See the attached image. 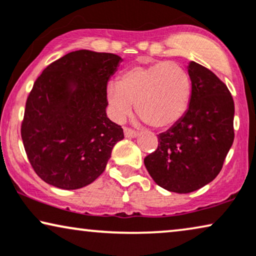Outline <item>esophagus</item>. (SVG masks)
I'll use <instances>...</instances> for the list:
<instances>
[{"label":"esophagus","mask_w":256,"mask_h":256,"mask_svg":"<svg viewBox=\"0 0 256 256\" xmlns=\"http://www.w3.org/2000/svg\"><path fill=\"white\" fill-rule=\"evenodd\" d=\"M124 134L126 138H136L138 136L137 132L131 130V128H124Z\"/></svg>","instance_id":"1"}]
</instances>
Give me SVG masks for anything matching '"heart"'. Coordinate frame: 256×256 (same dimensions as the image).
Wrapping results in <instances>:
<instances>
[{
    "label": "heart",
    "instance_id": "obj_1",
    "mask_svg": "<svg viewBox=\"0 0 256 256\" xmlns=\"http://www.w3.org/2000/svg\"><path fill=\"white\" fill-rule=\"evenodd\" d=\"M106 98L117 120L134 110L156 128L172 126L185 114L190 98L188 74L178 64L156 62L126 69L118 83H110Z\"/></svg>",
    "mask_w": 256,
    "mask_h": 256
}]
</instances>
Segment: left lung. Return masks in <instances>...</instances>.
Wrapping results in <instances>:
<instances>
[{
  "label": "left lung",
  "mask_w": 256,
  "mask_h": 256,
  "mask_svg": "<svg viewBox=\"0 0 256 256\" xmlns=\"http://www.w3.org/2000/svg\"><path fill=\"white\" fill-rule=\"evenodd\" d=\"M187 69L188 108L158 134V148L144 159L156 185L176 193H190L216 179L234 140V100L226 84L196 62Z\"/></svg>",
  "instance_id": "left-lung-1"
}]
</instances>
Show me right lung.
Wrapping results in <instances>:
<instances>
[{
  "instance_id": "obj_1",
  "label": "right lung",
  "mask_w": 256,
  "mask_h": 256,
  "mask_svg": "<svg viewBox=\"0 0 256 256\" xmlns=\"http://www.w3.org/2000/svg\"><path fill=\"white\" fill-rule=\"evenodd\" d=\"M122 57L77 50L48 66L28 96L21 136L34 171L77 190L104 172L122 126L108 118L106 88Z\"/></svg>"
}]
</instances>
